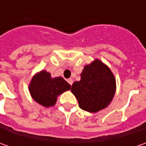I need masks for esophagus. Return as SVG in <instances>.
I'll list each match as a JSON object with an SVG mask.
<instances>
[{
  "label": "esophagus",
  "instance_id": "esophagus-1",
  "mask_svg": "<svg viewBox=\"0 0 146 146\" xmlns=\"http://www.w3.org/2000/svg\"><path fill=\"white\" fill-rule=\"evenodd\" d=\"M67 82L69 83V84L72 85V84H73V80H72V79H68V80H67Z\"/></svg>",
  "mask_w": 146,
  "mask_h": 146
}]
</instances>
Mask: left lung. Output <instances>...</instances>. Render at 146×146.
I'll return each instance as SVG.
<instances>
[{"instance_id": "obj_1", "label": "left lung", "mask_w": 146, "mask_h": 146, "mask_svg": "<svg viewBox=\"0 0 146 146\" xmlns=\"http://www.w3.org/2000/svg\"><path fill=\"white\" fill-rule=\"evenodd\" d=\"M115 90L114 74L107 65L98 58L84 66L80 80L74 82L70 89L79 106L90 113L106 108L114 98Z\"/></svg>"}]
</instances>
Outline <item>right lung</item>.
Returning <instances> with one entry per match:
<instances>
[{
    "label": "right lung",
    "instance_id": "obj_1",
    "mask_svg": "<svg viewBox=\"0 0 146 146\" xmlns=\"http://www.w3.org/2000/svg\"><path fill=\"white\" fill-rule=\"evenodd\" d=\"M70 88V85L62 77L53 78L45 70L36 73L28 87L33 100L44 107L55 106L59 95Z\"/></svg>",
    "mask_w": 146,
    "mask_h": 146
}]
</instances>
